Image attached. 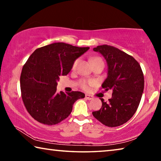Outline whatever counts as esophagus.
<instances>
[{
  "label": "esophagus",
  "mask_w": 161,
  "mask_h": 161,
  "mask_svg": "<svg viewBox=\"0 0 161 161\" xmlns=\"http://www.w3.org/2000/svg\"><path fill=\"white\" fill-rule=\"evenodd\" d=\"M85 98L88 100H91V99H93V97L92 95H90V94H85Z\"/></svg>",
  "instance_id": "34e87169"
}]
</instances>
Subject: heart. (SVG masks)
<instances>
[{
  "mask_svg": "<svg viewBox=\"0 0 161 161\" xmlns=\"http://www.w3.org/2000/svg\"><path fill=\"white\" fill-rule=\"evenodd\" d=\"M96 61H102L100 58L99 57H94L91 58V62L92 63H93L94 62H96ZM79 62V59H76L75 62L73 64L72 66V69H75L76 66H77V64ZM92 85V81H86V80H81L80 81V86L81 88H83L84 90H88L89 89V86Z\"/></svg>",
  "mask_w": 161,
  "mask_h": 161,
  "instance_id": "1",
  "label": "heart"
}]
</instances>
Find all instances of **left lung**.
<instances>
[{"mask_svg":"<svg viewBox=\"0 0 161 161\" xmlns=\"http://www.w3.org/2000/svg\"><path fill=\"white\" fill-rule=\"evenodd\" d=\"M105 58L108 76L102 85L104 91H113L108 103L100 99L101 109L93 116L108 127L123 125L136 113L144 89V76L140 65L132 56L108 45L93 48Z\"/></svg>","mask_w":161,"mask_h":161,"instance_id":"left-lung-1","label":"left lung"}]
</instances>
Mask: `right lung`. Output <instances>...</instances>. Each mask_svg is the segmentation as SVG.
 I'll return each instance as SVG.
<instances>
[{"instance_id":"add662e5","label":"right lung","mask_w":161,"mask_h":161,"mask_svg":"<svg viewBox=\"0 0 161 161\" xmlns=\"http://www.w3.org/2000/svg\"><path fill=\"white\" fill-rule=\"evenodd\" d=\"M90 47H77L62 42L36 49L22 69L20 84L27 111L41 123L53 125L67 118L73 104L85 94L81 92H57L59 76L71 71L76 58Z\"/></svg>"}]
</instances>
